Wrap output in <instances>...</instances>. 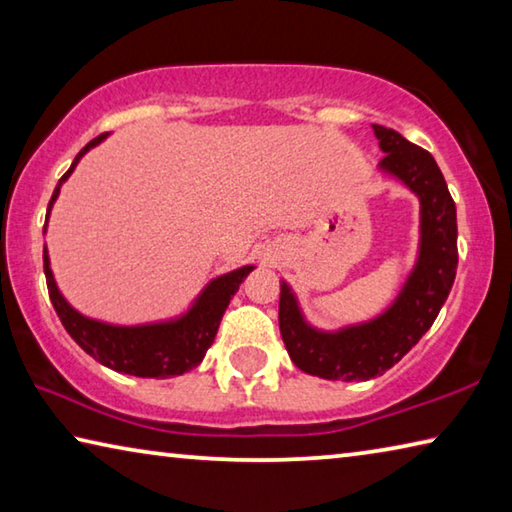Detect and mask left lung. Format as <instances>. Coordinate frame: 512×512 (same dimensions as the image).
Returning <instances> with one entry per match:
<instances>
[{
    "label": "left lung",
    "mask_w": 512,
    "mask_h": 512,
    "mask_svg": "<svg viewBox=\"0 0 512 512\" xmlns=\"http://www.w3.org/2000/svg\"><path fill=\"white\" fill-rule=\"evenodd\" d=\"M372 128L386 153L379 167L420 198V257L391 309L341 332L309 327L289 284H282L280 334L291 361L307 375L332 381H366L393 368L433 325L452 291L458 266L456 205L433 155L393 128Z\"/></svg>",
    "instance_id": "1"
}]
</instances>
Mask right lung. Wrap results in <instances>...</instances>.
Listing matches in <instances>:
<instances>
[{
    "instance_id": "right-lung-1",
    "label": "right lung",
    "mask_w": 512,
    "mask_h": 512,
    "mask_svg": "<svg viewBox=\"0 0 512 512\" xmlns=\"http://www.w3.org/2000/svg\"><path fill=\"white\" fill-rule=\"evenodd\" d=\"M103 140H106V133L94 137V140L90 144H85L79 155H76L72 167L65 171V176L58 180L54 194H51L47 216L51 212V205H54L58 198L60 185L69 178V173L74 171L83 155ZM250 271H253V266H244L232 273L216 277V280L207 284L205 291L194 302V307L189 309L183 318L171 320V323L117 327L85 318L79 311L67 305V300L60 296V291L56 287L54 275H51L49 257L45 250V277L49 298L60 318V323L67 329V334L72 336L90 357L103 363L106 368L135 377L167 379L196 368L214 341L216 329H219V323L223 318V311L230 305V298L235 296L239 284L244 282V277Z\"/></svg>"
}]
</instances>
